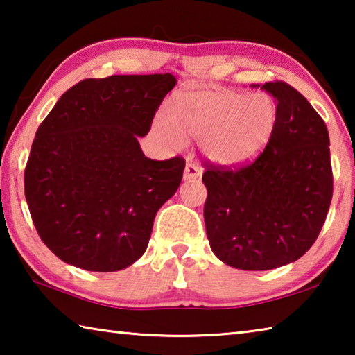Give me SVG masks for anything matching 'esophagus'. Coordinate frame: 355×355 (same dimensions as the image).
I'll return each mask as SVG.
<instances>
[{
  "label": "esophagus",
  "mask_w": 355,
  "mask_h": 355,
  "mask_svg": "<svg viewBox=\"0 0 355 355\" xmlns=\"http://www.w3.org/2000/svg\"><path fill=\"white\" fill-rule=\"evenodd\" d=\"M202 175V171L199 167L188 163L184 167V172H183V180H196Z\"/></svg>",
  "instance_id": "esophagus-1"
}]
</instances>
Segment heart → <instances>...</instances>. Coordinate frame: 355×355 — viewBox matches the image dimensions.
<instances>
[{
  "instance_id": "b5f03b06",
  "label": "heart",
  "mask_w": 355,
  "mask_h": 355,
  "mask_svg": "<svg viewBox=\"0 0 355 355\" xmlns=\"http://www.w3.org/2000/svg\"><path fill=\"white\" fill-rule=\"evenodd\" d=\"M277 116V103L269 94L199 89L180 92L171 111L161 110L155 133L175 150L186 146V137L199 139L213 163L241 166L266 148Z\"/></svg>"
}]
</instances>
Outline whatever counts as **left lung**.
Returning <instances> with one entry per match:
<instances>
[{
  "label": "left lung",
  "instance_id": "obj_1",
  "mask_svg": "<svg viewBox=\"0 0 355 355\" xmlns=\"http://www.w3.org/2000/svg\"><path fill=\"white\" fill-rule=\"evenodd\" d=\"M261 89L279 111L266 148L241 169L207 166L202 177L213 254L243 271L299 260L320 235L334 191L329 133L320 114L290 84L271 81Z\"/></svg>",
  "mask_w": 355,
  "mask_h": 355
}]
</instances>
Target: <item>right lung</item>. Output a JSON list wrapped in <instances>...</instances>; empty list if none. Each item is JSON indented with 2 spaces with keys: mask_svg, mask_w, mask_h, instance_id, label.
<instances>
[{
  "mask_svg": "<svg viewBox=\"0 0 355 355\" xmlns=\"http://www.w3.org/2000/svg\"><path fill=\"white\" fill-rule=\"evenodd\" d=\"M175 84L171 73L89 78L40 123L25 196L40 239L62 261L114 272L144 255L156 213L182 183L184 161L147 158L137 136L148 133Z\"/></svg>",
  "mask_w": 355,
  "mask_h": 355,
  "instance_id": "right-lung-1",
  "label": "right lung"
}]
</instances>
